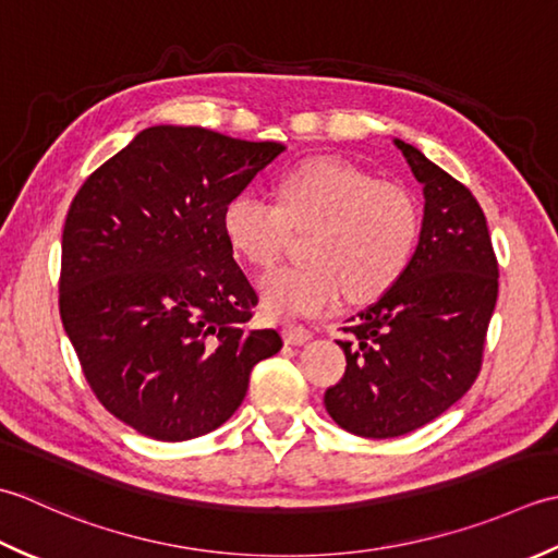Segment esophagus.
<instances>
[{
  "instance_id": "esophagus-1",
  "label": "esophagus",
  "mask_w": 558,
  "mask_h": 558,
  "mask_svg": "<svg viewBox=\"0 0 558 558\" xmlns=\"http://www.w3.org/2000/svg\"><path fill=\"white\" fill-rule=\"evenodd\" d=\"M313 335L308 327L303 325H287L283 327V342L287 344H305Z\"/></svg>"
}]
</instances>
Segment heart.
I'll return each instance as SVG.
<instances>
[{
  "mask_svg": "<svg viewBox=\"0 0 558 558\" xmlns=\"http://www.w3.org/2000/svg\"><path fill=\"white\" fill-rule=\"evenodd\" d=\"M223 235L257 269L279 263L291 231L311 229L305 265L263 279L271 317L320 315L342 299L368 303L402 279L422 233V211L412 192L375 180L337 156H313L283 170L277 202L255 192L229 199Z\"/></svg>",
  "mask_w": 558,
  "mask_h": 558,
  "instance_id": "b5f03b06",
  "label": "heart"
}]
</instances>
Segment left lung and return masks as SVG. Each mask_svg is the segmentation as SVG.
I'll use <instances>...</instances> for the list:
<instances>
[{
	"mask_svg": "<svg viewBox=\"0 0 558 558\" xmlns=\"http://www.w3.org/2000/svg\"><path fill=\"white\" fill-rule=\"evenodd\" d=\"M424 185V223L402 279L349 317L344 378L325 392L335 422L361 438L404 436L472 388L498 295V263L472 192L395 140Z\"/></svg>",
	"mask_w": 558,
	"mask_h": 558,
	"instance_id": "8db88e82",
	"label": "left lung"
}]
</instances>
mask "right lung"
<instances>
[{"label":"right lung","mask_w":558,"mask_h":558,"mask_svg":"<svg viewBox=\"0 0 558 558\" xmlns=\"http://www.w3.org/2000/svg\"><path fill=\"white\" fill-rule=\"evenodd\" d=\"M277 142L158 124L78 187L62 231L60 315L84 378L112 416L156 440L229 422L250 371L281 349L250 329L257 293L221 216Z\"/></svg>","instance_id":"1"}]
</instances>
